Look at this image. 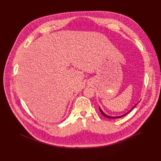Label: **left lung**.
<instances>
[{
  "label": "left lung",
  "instance_id": "1",
  "mask_svg": "<svg viewBox=\"0 0 161 161\" xmlns=\"http://www.w3.org/2000/svg\"><path fill=\"white\" fill-rule=\"evenodd\" d=\"M136 105L129 111H128L127 113H125V114H122V115H121V116H119V117H110V116H108V115H107V114H106L103 111V110L101 109V108L99 107V110H100V111H101V114H103V115L104 116V117H106V118H108V119H120V118H121V117H124V116H125L126 114H127L128 113H129L131 111H132V109L136 106Z\"/></svg>",
  "mask_w": 161,
  "mask_h": 161
}]
</instances>
